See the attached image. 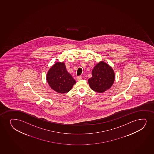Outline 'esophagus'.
Listing matches in <instances>:
<instances>
[{"label":"esophagus","instance_id":"34e87169","mask_svg":"<svg viewBox=\"0 0 154 154\" xmlns=\"http://www.w3.org/2000/svg\"><path fill=\"white\" fill-rule=\"evenodd\" d=\"M82 78V76H78L76 77V80L77 81H80V80H81Z\"/></svg>","mask_w":154,"mask_h":154}]
</instances>
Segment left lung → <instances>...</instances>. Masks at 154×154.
<instances>
[{"mask_svg": "<svg viewBox=\"0 0 154 154\" xmlns=\"http://www.w3.org/2000/svg\"><path fill=\"white\" fill-rule=\"evenodd\" d=\"M114 71L108 64L101 61L92 70V77L88 80L91 89L96 92L103 93L112 86L115 81Z\"/></svg>", "mask_w": 154, "mask_h": 154, "instance_id": "obj_1", "label": "left lung"}]
</instances>
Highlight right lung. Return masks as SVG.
Instances as JSON below:
<instances>
[{
	"instance_id": "obj_1",
	"label": "right lung",
	"mask_w": 154,
	"mask_h": 154,
	"mask_svg": "<svg viewBox=\"0 0 154 154\" xmlns=\"http://www.w3.org/2000/svg\"><path fill=\"white\" fill-rule=\"evenodd\" d=\"M46 78L50 87L60 94L68 92L76 83L68 72L64 62H57L53 65L48 71Z\"/></svg>"
}]
</instances>
